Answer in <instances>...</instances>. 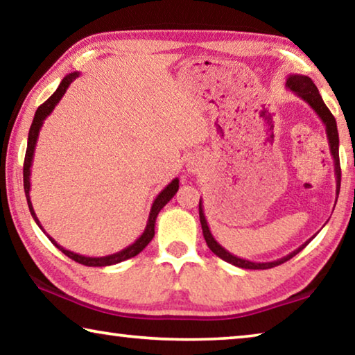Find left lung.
Instances as JSON below:
<instances>
[{"mask_svg": "<svg viewBox=\"0 0 355 355\" xmlns=\"http://www.w3.org/2000/svg\"><path fill=\"white\" fill-rule=\"evenodd\" d=\"M285 86H286V89H290L291 92L296 94L299 98H302L305 103H307L311 107V110H313L318 114V117L322 120L324 127H326V135H327V139H329L330 155H332V158H334V172H335V177H336V199H338L340 182H341V169H340V155H338L340 139H338V130H336L335 117L332 116V112L329 111V107L322 101L320 92H318V87L315 86V83L311 81L309 76L296 75V73L288 75ZM199 216H200L203 238H205L209 250H211L213 254L218 255L219 258H222L224 261L230 263V264H235V266L244 268V269H269V268L279 266V264L288 261L294 255H297L299 252L302 250L305 245H307L311 241V239L315 238V236H311L309 241H305L302 245H299L296 250H293L291 254L282 257V258H279V260H274V261H250V260H245V258H239L236 255L230 254V252L222 248V245L218 241H216L211 230H209V227H208L205 213H203L202 199L199 202Z\"/></svg>", "mask_w": 355, "mask_h": 355, "instance_id": "8db88e82", "label": "left lung"}]
</instances>
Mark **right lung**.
<instances>
[{
  "mask_svg": "<svg viewBox=\"0 0 355 355\" xmlns=\"http://www.w3.org/2000/svg\"><path fill=\"white\" fill-rule=\"evenodd\" d=\"M78 76H80L78 71H73V73H69L67 76H65L64 80L61 81V84L58 86L56 92L53 94L44 105H40L37 107V111H35L33 123H31V128H29V135H28V147H26V155H25V164H23V186H25V194H26L29 211H31V216H33V219L35 220V224L40 227V230L44 232L48 238H50V241L55 244L56 248L62 252V254H65L69 258H71V260H75L76 263L84 264V266H111V264H117L120 261L128 260V258L136 257L137 254H139V252L146 249V245L150 241H152L153 236H155V224H156V218H158V213L164 208L166 203L169 202L173 196H175V192L178 191L180 180L173 178L172 182L167 184L158 196H156V199L152 203V209H150L146 230H144L142 235L137 238L133 244H130L128 248H125L120 252H116V254H111V255H106V257L80 255V254H75V252H71V250L64 249L62 245H59L55 241V239L48 235V233L44 230V227H42V224L39 222L37 216H35V211H34L33 203H31V197H29V191H31V166H33V158H34V150H35V144H37V139H39L40 128H42V125H44V120L53 112V110H55L56 105L64 97V94L67 92L70 84L73 83Z\"/></svg>",
  "mask_w": 355,
  "mask_h": 355,
  "instance_id": "add662e5",
  "label": "right lung"
}]
</instances>
